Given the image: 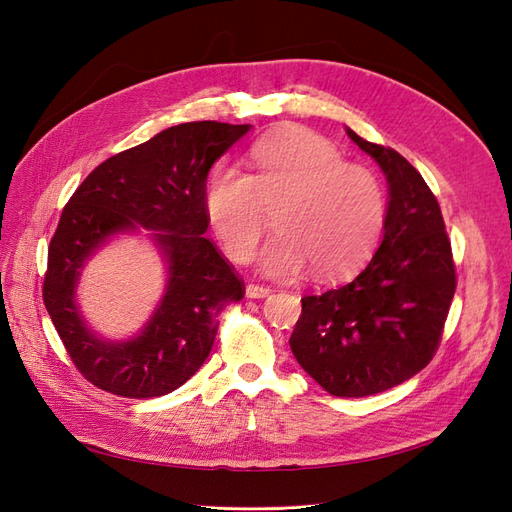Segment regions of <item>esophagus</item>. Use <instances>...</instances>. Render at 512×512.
Wrapping results in <instances>:
<instances>
[{"mask_svg": "<svg viewBox=\"0 0 512 512\" xmlns=\"http://www.w3.org/2000/svg\"><path fill=\"white\" fill-rule=\"evenodd\" d=\"M271 294V288L267 286H260V284H247L245 286V297L250 299H265Z\"/></svg>", "mask_w": 512, "mask_h": 512, "instance_id": "esophagus-1", "label": "esophagus"}]
</instances>
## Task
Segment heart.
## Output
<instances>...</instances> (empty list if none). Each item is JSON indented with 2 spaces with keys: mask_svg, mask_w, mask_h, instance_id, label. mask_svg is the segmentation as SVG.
<instances>
[{
  "mask_svg": "<svg viewBox=\"0 0 512 512\" xmlns=\"http://www.w3.org/2000/svg\"><path fill=\"white\" fill-rule=\"evenodd\" d=\"M252 175L220 164L205 185V211L226 254L245 262L275 209L280 228L262 245L258 265L271 277H297L309 265L318 280H339L374 252L386 218L382 183L344 162L327 138L286 130L250 151Z\"/></svg>",
  "mask_w": 512,
  "mask_h": 512,
  "instance_id": "heart-1",
  "label": "heart"
}]
</instances>
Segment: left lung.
<instances>
[{
    "mask_svg": "<svg viewBox=\"0 0 512 512\" xmlns=\"http://www.w3.org/2000/svg\"><path fill=\"white\" fill-rule=\"evenodd\" d=\"M346 134L389 185L382 241L354 280L301 299L290 350L327 393L365 397L431 361L455 294V265L440 205L421 173L395 149L350 128Z\"/></svg>",
    "mask_w": 512,
    "mask_h": 512,
    "instance_id": "1",
    "label": "left lung"
}]
</instances>
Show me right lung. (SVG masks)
<instances>
[{
    "mask_svg": "<svg viewBox=\"0 0 512 512\" xmlns=\"http://www.w3.org/2000/svg\"><path fill=\"white\" fill-rule=\"evenodd\" d=\"M250 130L179 123L102 162L68 200L42 297L74 365L98 389L132 399L179 389L209 356L222 309L243 299L241 280L203 237L205 185L211 166ZM141 231L165 260L163 297L141 332L108 340L80 312V277L104 244Z\"/></svg>",
    "mask_w": 512,
    "mask_h": 512,
    "instance_id": "obj_1",
    "label": "right lung"
}]
</instances>
